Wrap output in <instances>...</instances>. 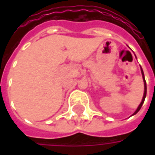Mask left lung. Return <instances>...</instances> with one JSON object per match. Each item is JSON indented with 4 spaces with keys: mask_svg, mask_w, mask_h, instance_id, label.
I'll return each mask as SVG.
<instances>
[{
    "mask_svg": "<svg viewBox=\"0 0 155 155\" xmlns=\"http://www.w3.org/2000/svg\"><path fill=\"white\" fill-rule=\"evenodd\" d=\"M140 70H141V74H142V77H143V84H144V91H143V99H142V101H141V103L140 104V105L138 106L137 108V110L134 111V113L132 115H134V114H136L141 109L142 107V105H143V102H144V100H145V97H146V93H147V86H146V81H145V79H144V74H143V71L142 70V67L140 66Z\"/></svg>",
    "mask_w": 155,
    "mask_h": 155,
    "instance_id": "left-lung-1",
    "label": "left lung"
}]
</instances>
